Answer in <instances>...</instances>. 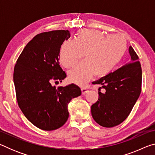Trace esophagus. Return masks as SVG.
<instances>
[{"label": "esophagus", "mask_w": 155, "mask_h": 155, "mask_svg": "<svg viewBox=\"0 0 155 155\" xmlns=\"http://www.w3.org/2000/svg\"><path fill=\"white\" fill-rule=\"evenodd\" d=\"M81 91H82V94H85L88 92V90H87V88L85 87H81Z\"/></svg>", "instance_id": "esophagus-1"}]
</instances>
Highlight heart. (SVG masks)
<instances>
[{
  "label": "heart",
  "instance_id": "b5f03b06",
  "mask_svg": "<svg viewBox=\"0 0 155 155\" xmlns=\"http://www.w3.org/2000/svg\"><path fill=\"white\" fill-rule=\"evenodd\" d=\"M127 42L122 35L107 36L94 29H83L78 32L74 40H67L59 50V60L66 68L74 67L82 59L85 60L68 73L69 79L83 85L92 77H103L111 72L124 58Z\"/></svg>",
  "mask_w": 155,
  "mask_h": 155
}]
</instances>
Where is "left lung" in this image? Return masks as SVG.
<instances>
[{"label":"left lung","mask_w":155,"mask_h":155,"mask_svg":"<svg viewBox=\"0 0 155 155\" xmlns=\"http://www.w3.org/2000/svg\"><path fill=\"white\" fill-rule=\"evenodd\" d=\"M128 51L129 62L92 83L101 84L105 90L104 93L98 91V101L91 107L94 120L103 127H114L124 121L140 95L141 65L132 46Z\"/></svg>","instance_id":"left-lung-1"}]
</instances>
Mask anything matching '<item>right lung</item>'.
I'll list each match as a JSON object with an SVG mask.
<instances>
[{
    "instance_id": "obj_1",
    "label": "right lung",
    "mask_w": 155,
    "mask_h": 155,
    "mask_svg": "<svg viewBox=\"0 0 155 155\" xmlns=\"http://www.w3.org/2000/svg\"><path fill=\"white\" fill-rule=\"evenodd\" d=\"M70 37L68 30L38 34L27 44L14 67L18 106L28 121L41 130L62 127L69 117L68 103L81 95L80 87L73 83L58 87L51 84L66 77L59 55L62 43Z\"/></svg>"
}]
</instances>
